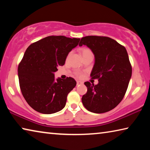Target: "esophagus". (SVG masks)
<instances>
[{"label":"esophagus","instance_id":"obj_1","mask_svg":"<svg viewBox=\"0 0 150 150\" xmlns=\"http://www.w3.org/2000/svg\"><path fill=\"white\" fill-rule=\"evenodd\" d=\"M82 84H83V82H81V81H77V86L80 85H82Z\"/></svg>","mask_w":150,"mask_h":150}]
</instances>
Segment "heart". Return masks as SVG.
<instances>
[{
	"instance_id": "obj_1",
	"label": "heart",
	"mask_w": 150,
	"mask_h": 150,
	"mask_svg": "<svg viewBox=\"0 0 150 150\" xmlns=\"http://www.w3.org/2000/svg\"><path fill=\"white\" fill-rule=\"evenodd\" d=\"M81 54L82 55V57H85V56H87V55H93V53L91 52V50L88 49V48H83L82 50H81ZM70 55V54L68 55L67 57H69V56Z\"/></svg>"
}]
</instances>
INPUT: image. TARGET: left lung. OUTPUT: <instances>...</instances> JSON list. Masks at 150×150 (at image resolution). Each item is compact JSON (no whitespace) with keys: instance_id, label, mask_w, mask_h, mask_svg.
Returning a JSON list of instances; mask_svg holds the SVG:
<instances>
[{"instance_id":"left-lung-1","label":"left lung","mask_w":150,"mask_h":150,"mask_svg":"<svg viewBox=\"0 0 150 150\" xmlns=\"http://www.w3.org/2000/svg\"><path fill=\"white\" fill-rule=\"evenodd\" d=\"M83 45L95 55L91 77L98 79L96 85L85 83L87 92L82 96L83 105L92 112H106L121 102L126 92L132 76L128 53L125 47L108 37H83L79 46Z\"/></svg>"}]
</instances>
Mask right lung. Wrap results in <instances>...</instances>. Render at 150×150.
I'll return each mask as SVG.
<instances>
[{"instance_id":"obj_1","label":"right lung","mask_w":150,"mask_h":150,"mask_svg":"<svg viewBox=\"0 0 150 150\" xmlns=\"http://www.w3.org/2000/svg\"><path fill=\"white\" fill-rule=\"evenodd\" d=\"M80 38L52 35L27 48L18 69L20 87L28 104L35 111L50 115L65 107L68 93L77 83L72 77L55 78L59 66Z\"/></svg>"}]
</instances>
